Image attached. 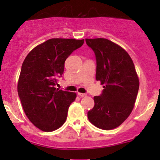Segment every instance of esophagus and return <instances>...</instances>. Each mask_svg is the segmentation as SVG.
I'll return each instance as SVG.
<instances>
[{
	"label": "esophagus",
	"mask_w": 160,
	"mask_h": 160,
	"mask_svg": "<svg viewBox=\"0 0 160 160\" xmlns=\"http://www.w3.org/2000/svg\"><path fill=\"white\" fill-rule=\"evenodd\" d=\"M78 96L82 97V98H83V97H86L87 94L86 93H78Z\"/></svg>",
	"instance_id": "34e87169"
}]
</instances>
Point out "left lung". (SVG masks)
<instances>
[{"label":"left lung","instance_id":"8db88e82","mask_svg":"<svg viewBox=\"0 0 160 160\" xmlns=\"http://www.w3.org/2000/svg\"><path fill=\"white\" fill-rule=\"evenodd\" d=\"M96 56V80L103 85L101 96H95L94 107L88 112L94 126L111 130L122 125L134 108L139 80L128 53L107 38H86Z\"/></svg>","mask_w":160,"mask_h":160}]
</instances>
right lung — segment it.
Masks as SVG:
<instances>
[{
	"label": "right lung",
	"mask_w": 160,
	"mask_h": 160,
	"mask_svg": "<svg viewBox=\"0 0 160 160\" xmlns=\"http://www.w3.org/2000/svg\"><path fill=\"white\" fill-rule=\"evenodd\" d=\"M84 39L50 38L27 55L18 82V93L29 121L38 129L52 132L67 120L77 93L55 88L62 75L66 59Z\"/></svg>",
	"instance_id": "add662e5"
}]
</instances>
